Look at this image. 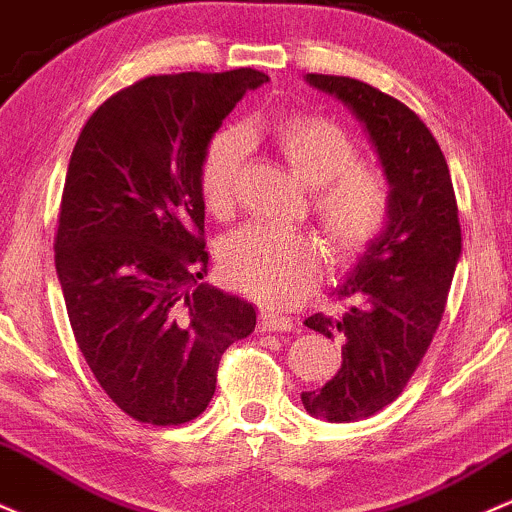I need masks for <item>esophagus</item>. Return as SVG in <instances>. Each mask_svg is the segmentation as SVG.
Instances as JSON below:
<instances>
[{"label":"esophagus","mask_w":512,"mask_h":512,"mask_svg":"<svg viewBox=\"0 0 512 512\" xmlns=\"http://www.w3.org/2000/svg\"><path fill=\"white\" fill-rule=\"evenodd\" d=\"M295 329V321L290 317H283V314L271 312V309H261L258 314V331L271 333V331H292Z\"/></svg>","instance_id":"esophagus-1"}]
</instances>
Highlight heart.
Segmentation results:
<instances>
[{
	"instance_id": "heart-1",
	"label": "heart",
	"mask_w": 512,
	"mask_h": 512,
	"mask_svg": "<svg viewBox=\"0 0 512 512\" xmlns=\"http://www.w3.org/2000/svg\"><path fill=\"white\" fill-rule=\"evenodd\" d=\"M287 169L314 188L312 215L341 263H355L387 234L394 186L380 166L360 162V147L333 120L300 113L271 130ZM251 130H222L205 145L198 193L208 215L229 220L237 210L239 176ZM220 266L237 290L271 304L302 300L321 275V246L312 234L246 225L225 239Z\"/></svg>"
}]
</instances>
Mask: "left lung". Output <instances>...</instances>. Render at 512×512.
Returning a JSON list of instances; mask_svg holds the SVG:
<instances>
[{
  "label": "left lung",
  "mask_w": 512,
  "mask_h": 512,
  "mask_svg": "<svg viewBox=\"0 0 512 512\" xmlns=\"http://www.w3.org/2000/svg\"><path fill=\"white\" fill-rule=\"evenodd\" d=\"M307 79L358 113L394 186L392 225L338 287L346 309L304 319L309 329L343 343L341 370L321 389L302 392L304 409L348 423L392 404L428 353L462 251V229L445 154L406 103L350 77Z\"/></svg>",
  "instance_id": "1"
}]
</instances>
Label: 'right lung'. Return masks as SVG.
I'll return each instance as SVG.
<instances>
[{
    "label": "right lung",
    "instance_id": "right-lung-1",
    "mask_svg": "<svg viewBox=\"0 0 512 512\" xmlns=\"http://www.w3.org/2000/svg\"><path fill=\"white\" fill-rule=\"evenodd\" d=\"M258 70L145 77L86 120L62 188L55 268L67 317L108 399L152 426L210 404L222 353L256 326L208 275L203 149Z\"/></svg>",
    "mask_w": 512,
    "mask_h": 512
}]
</instances>
